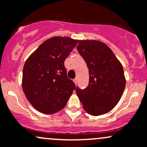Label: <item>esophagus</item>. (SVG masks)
Masks as SVG:
<instances>
[{"label":"esophagus","instance_id":"34e87169","mask_svg":"<svg viewBox=\"0 0 147 147\" xmlns=\"http://www.w3.org/2000/svg\"><path fill=\"white\" fill-rule=\"evenodd\" d=\"M73 81H74V82H75V84H78V78H75V80H73Z\"/></svg>","mask_w":147,"mask_h":147}]
</instances>
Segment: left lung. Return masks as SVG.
<instances>
[{
  "label": "left lung",
  "mask_w": 147,
  "mask_h": 147,
  "mask_svg": "<svg viewBox=\"0 0 147 147\" xmlns=\"http://www.w3.org/2000/svg\"><path fill=\"white\" fill-rule=\"evenodd\" d=\"M80 55L89 69V84L76 88V93L84 111L97 116L112 110L118 103L125 87L121 63L112 51L98 41H79Z\"/></svg>",
  "instance_id": "1"
}]
</instances>
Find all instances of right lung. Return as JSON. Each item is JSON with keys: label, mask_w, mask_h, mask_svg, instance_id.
Here are the masks:
<instances>
[{"label": "right lung", "mask_w": 147, "mask_h": 147, "mask_svg": "<svg viewBox=\"0 0 147 147\" xmlns=\"http://www.w3.org/2000/svg\"><path fill=\"white\" fill-rule=\"evenodd\" d=\"M78 41L67 36L52 37L25 62L22 89L29 103L39 112L53 114L61 111L76 88L67 78L64 61Z\"/></svg>", "instance_id": "1"}]
</instances>
